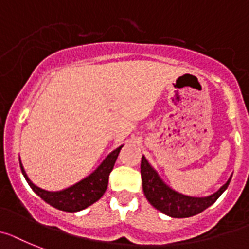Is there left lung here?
Returning a JSON list of instances; mask_svg holds the SVG:
<instances>
[{
    "mask_svg": "<svg viewBox=\"0 0 249 249\" xmlns=\"http://www.w3.org/2000/svg\"><path fill=\"white\" fill-rule=\"evenodd\" d=\"M141 175L143 181V191L148 201L160 213L172 216V218H190L194 215L204 212L205 209L213 205L219 196L227 190L231 182L229 177L225 185H223L218 191L206 197H191L175 191L162 181L158 173L152 168L145 157H142Z\"/></svg>",
    "mask_w": 249,
    "mask_h": 249,
    "instance_id": "left-lung-1",
    "label": "left lung"
}]
</instances>
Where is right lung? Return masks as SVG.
I'll list each match as a JSON object with an SVG mask.
<instances>
[{
	"label": "right lung",
	"instance_id": "add662e5",
	"mask_svg": "<svg viewBox=\"0 0 249 249\" xmlns=\"http://www.w3.org/2000/svg\"><path fill=\"white\" fill-rule=\"evenodd\" d=\"M121 148H123V145L116 148L114 152L108 154L104 160V162L97 167V170L91 173L89 177H86L82 181H79L76 185L71 186L68 189L57 192L45 191V190L35 186L29 179L21 162H20V167H21V172L25 179L28 181L29 186L37 196H40L44 201L48 202L53 208L63 210V212L76 213L79 210H83L87 206L92 205L93 202L97 201L105 194L106 189H107L108 176L114 168V164L116 162L119 153H120Z\"/></svg>",
	"mask_w": 249,
	"mask_h": 249
}]
</instances>
